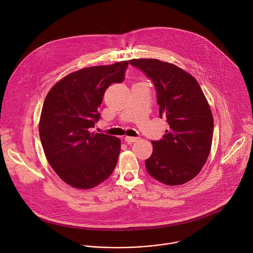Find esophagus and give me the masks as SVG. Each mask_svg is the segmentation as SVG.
I'll return each instance as SVG.
<instances>
[{
    "label": "esophagus",
    "mask_w": 253,
    "mask_h": 253,
    "mask_svg": "<svg viewBox=\"0 0 253 253\" xmlns=\"http://www.w3.org/2000/svg\"><path fill=\"white\" fill-rule=\"evenodd\" d=\"M138 140V138L137 137H130V136H126L125 137V141L126 142V143H133V142H135V141H137Z\"/></svg>",
    "instance_id": "1"
}]
</instances>
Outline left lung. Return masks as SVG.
Segmentation results:
<instances>
[{
	"label": "left lung",
	"instance_id": "obj_1",
	"mask_svg": "<svg viewBox=\"0 0 253 253\" xmlns=\"http://www.w3.org/2000/svg\"><path fill=\"white\" fill-rule=\"evenodd\" d=\"M156 87L160 118L169 125L164 138L152 141L145 161L148 173L166 185H182L196 177L211 153L213 117L197 80L178 66L153 58L129 60Z\"/></svg>",
	"mask_w": 253,
	"mask_h": 253
}]
</instances>
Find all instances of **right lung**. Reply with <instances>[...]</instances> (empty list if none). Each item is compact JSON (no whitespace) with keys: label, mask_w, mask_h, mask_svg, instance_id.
<instances>
[{"label":"right lung","mask_w":253,"mask_h":253,"mask_svg":"<svg viewBox=\"0 0 253 253\" xmlns=\"http://www.w3.org/2000/svg\"><path fill=\"white\" fill-rule=\"evenodd\" d=\"M128 61L92 66L58 81L43 101L39 123L45 158L55 173L76 189H91L112 174L121 140L90 132L105 90L122 83Z\"/></svg>","instance_id":"add662e5"}]
</instances>
